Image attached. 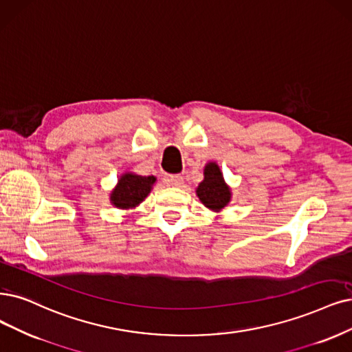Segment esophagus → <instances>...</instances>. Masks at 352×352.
Instances as JSON below:
<instances>
[{
    "label": "esophagus",
    "mask_w": 352,
    "mask_h": 352,
    "mask_svg": "<svg viewBox=\"0 0 352 352\" xmlns=\"http://www.w3.org/2000/svg\"><path fill=\"white\" fill-rule=\"evenodd\" d=\"M166 184L168 186H173V187H181L184 183V178L181 175H169L166 179Z\"/></svg>",
    "instance_id": "obj_1"
}]
</instances>
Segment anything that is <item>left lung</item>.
Here are the masks:
<instances>
[{
    "mask_svg": "<svg viewBox=\"0 0 352 352\" xmlns=\"http://www.w3.org/2000/svg\"><path fill=\"white\" fill-rule=\"evenodd\" d=\"M197 196L206 207L214 212L222 210L229 203L230 190L225 183L220 168L214 162L206 165L204 179L197 188Z\"/></svg>",
    "mask_w": 352,
    "mask_h": 352,
    "instance_id": "left-lung-1",
    "label": "left lung"
}]
</instances>
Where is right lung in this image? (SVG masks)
Here are the masks:
<instances>
[{
    "mask_svg": "<svg viewBox=\"0 0 352 352\" xmlns=\"http://www.w3.org/2000/svg\"><path fill=\"white\" fill-rule=\"evenodd\" d=\"M155 177H140L135 174H124L119 184L111 192V203L119 209H130L145 200L149 194Z\"/></svg>",
    "mask_w": 352,
    "mask_h": 352,
    "instance_id": "right-lung-1",
    "label": "right lung"
}]
</instances>
